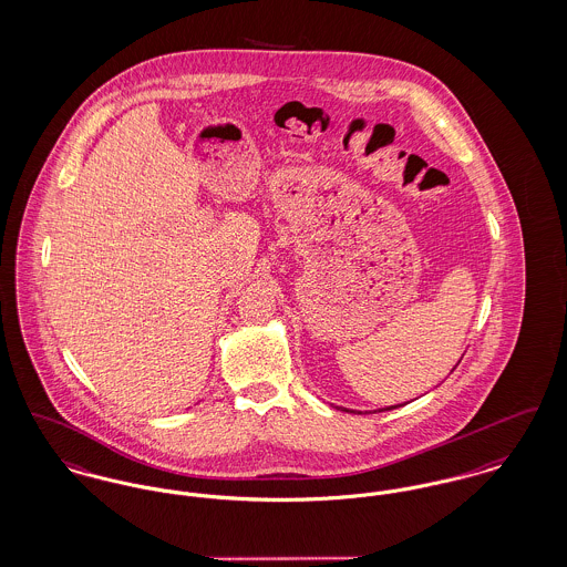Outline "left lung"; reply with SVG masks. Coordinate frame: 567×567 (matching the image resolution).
<instances>
[{
    "mask_svg": "<svg viewBox=\"0 0 567 567\" xmlns=\"http://www.w3.org/2000/svg\"><path fill=\"white\" fill-rule=\"evenodd\" d=\"M394 408H399V405H394ZM394 408H386V410H394ZM384 412V410H382Z\"/></svg>",
    "mask_w": 567,
    "mask_h": 567,
    "instance_id": "1",
    "label": "left lung"
}]
</instances>
